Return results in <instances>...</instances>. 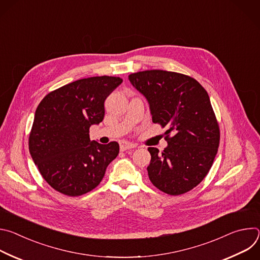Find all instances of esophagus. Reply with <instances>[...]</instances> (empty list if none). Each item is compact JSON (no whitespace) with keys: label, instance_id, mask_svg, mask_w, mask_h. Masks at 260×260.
<instances>
[{"label":"esophagus","instance_id":"obj_1","mask_svg":"<svg viewBox=\"0 0 260 260\" xmlns=\"http://www.w3.org/2000/svg\"><path fill=\"white\" fill-rule=\"evenodd\" d=\"M137 146L133 143H129V142H126V141H123L120 143V150L121 151H125V150H128V149H132V148H136Z\"/></svg>","mask_w":260,"mask_h":260}]
</instances>
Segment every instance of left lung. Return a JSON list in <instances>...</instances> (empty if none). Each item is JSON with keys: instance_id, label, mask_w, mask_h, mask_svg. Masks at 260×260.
I'll list each match as a JSON object with an SVG mask.
<instances>
[{"instance_id": "left-lung-1", "label": "left lung", "mask_w": 260, "mask_h": 260, "mask_svg": "<svg viewBox=\"0 0 260 260\" xmlns=\"http://www.w3.org/2000/svg\"><path fill=\"white\" fill-rule=\"evenodd\" d=\"M128 79L149 103L153 123L168 128L161 153L148 148L150 181L170 196L193 189L209 173L220 141L208 92L196 79L176 72L148 70Z\"/></svg>"}]
</instances>
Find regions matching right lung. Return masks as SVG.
<instances>
[{"instance_id": "right-lung-1", "label": "right lung", "mask_w": 260, "mask_h": 260, "mask_svg": "<svg viewBox=\"0 0 260 260\" xmlns=\"http://www.w3.org/2000/svg\"><path fill=\"white\" fill-rule=\"evenodd\" d=\"M121 82L112 76L80 79L49 92L37 108L28 149L56 191L68 197L91 191L118 155L117 142L90 141L89 127L103 121L105 100Z\"/></svg>"}]
</instances>
